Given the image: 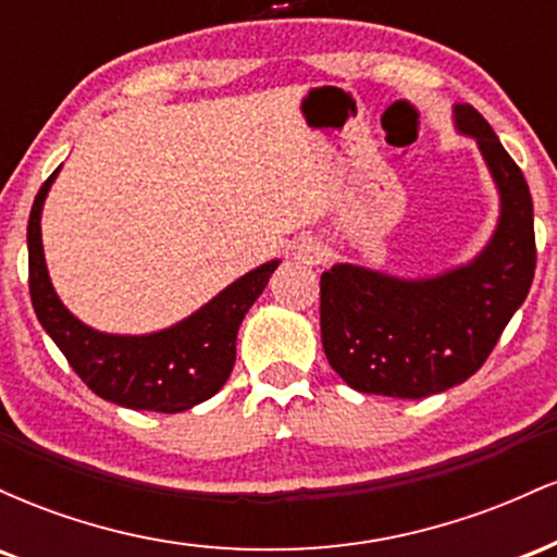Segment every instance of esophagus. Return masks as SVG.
Wrapping results in <instances>:
<instances>
[{
    "label": "esophagus",
    "mask_w": 557,
    "mask_h": 557,
    "mask_svg": "<svg viewBox=\"0 0 557 557\" xmlns=\"http://www.w3.org/2000/svg\"><path fill=\"white\" fill-rule=\"evenodd\" d=\"M293 257H296L300 264L317 267V264H322L324 259H327V248H324V243L319 238H311V235H306V238L296 240V246H293Z\"/></svg>",
    "instance_id": "esophagus-1"
}]
</instances>
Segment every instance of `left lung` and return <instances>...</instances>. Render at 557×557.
Segmentation results:
<instances>
[{
	"label": "left lung",
	"instance_id": "8db88e82",
	"mask_svg": "<svg viewBox=\"0 0 557 557\" xmlns=\"http://www.w3.org/2000/svg\"><path fill=\"white\" fill-rule=\"evenodd\" d=\"M500 190V222L471 264L432 280H398L335 264L319 280V324L330 367L359 393L426 398L461 385L487 361L534 280V209L519 164L487 120L456 104Z\"/></svg>",
	"mask_w": 557,
	"mask_h": 557
}]
</instances>
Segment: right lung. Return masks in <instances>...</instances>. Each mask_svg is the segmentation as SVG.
I'll list each match as a JSON object with an SVG mask.
<instances>
[{"label":"right lung","mask_w":557,"mask_h":557,"mask_svg":"<svg viewBox=\"0 0 557 557\" xmlns=\"http://www.w3.org/2000/svg\"><path fill=\"white\" fill-rule=\"evenodd\" d=\"M57 172L60 170L38 188L28 220V287L41 327L99 398L133 411L159 413L188 411L196 403L212 398L233 372L235 337L243 317L261 296L280 261H267L243 274L203 309L170 330L138 337L96 332L62 306L44 261L41 207Z\"/></svg>","instance_id":"right-lung-1"}]
</instances>
